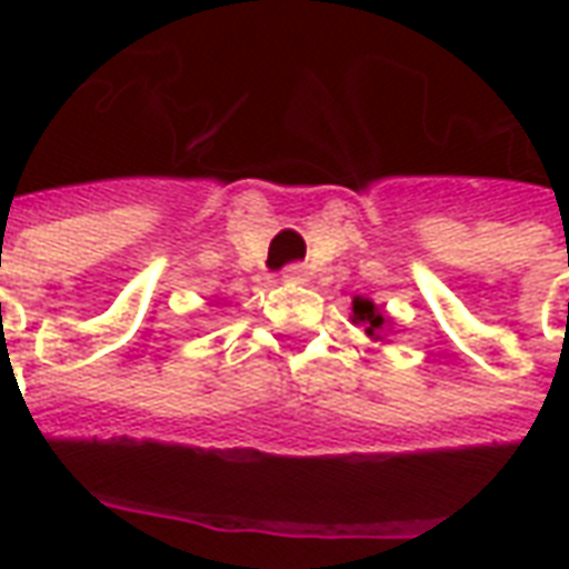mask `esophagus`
I'll return each instance as SVG.
<instances>
[{
    "instance_id": "esophagus-1",
    "label": "esophagus",
    "mask_w": 569,
    "mask_h": 569,
    "mask_svg": "<svg viewBox=\"0 0 569 569\" xmlns=\"http://www.w3.org/2000/svg\"><path fill=\"white\" fill-rule=\"evenodd\" d=\"M283 277L286 280H292V283H301V280H305V277H308V268H305V264H286L283 268Z\"/></svg>"
}]
</instances>
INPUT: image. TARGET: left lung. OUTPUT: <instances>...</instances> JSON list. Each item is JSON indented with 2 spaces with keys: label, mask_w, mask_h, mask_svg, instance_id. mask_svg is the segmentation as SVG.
Returning a JSON list of instances; mask_svg holds the SVG:
<instances>
[{
  "label": "left lung",
  "mask_w": 569,
  "mask_h": 569,
  "mask_svg": "<svg viewBox=\"0 0 569 569\" xmlns=\"http://www.w3.org/2000/svg\"><path fill=\"white\" fill-rule=\"evenodd\" d=\"M353 320L362 322L371 338L383 329V313L371 305L369 298H357V301H353Z\"/></svg>",
  "instance_id": "obj_1"
}]
</instances>
